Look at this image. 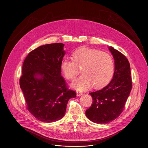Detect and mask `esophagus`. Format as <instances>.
<instances>
[{
    "label": "esophagus",
    "instance_id": "34e87169",
    "mask_svg": "<svg viewBox=\"0 0 148 148\" xmlns=\"http://www.w3.org/2000/svg\"><path fill=\"white\" fill-rule=\"evenodd\" d=\"M82 95V93L79 91H77V96H80Z\"/></svg>",
    "mask_w": 148,
    "mask_h": 148
}]
</instances>
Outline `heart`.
I'll use <instances>...</instances> for the list:
<instances>
[{
	"mask_svg": "<svg viewBox=\"0 0 148 148\" xmlns=\"http://www.w3.org/2000/svg\"><path fill=\"white\" fill-rule=\"evenodd\" d=\"M71 59L62 60L60 67L64 76L69 80L74 79L78 75V68H83V75L72 84L77 90H86L92 84L96 88L102 87L113 77L114 62L112 57L108 53L82 47L73 53Z\"/></svg>",
	"mask_w": 148,
	"mask_h": 148,
	"instance_id": "obj_1",
	"label": "heart"
}]
</instances>
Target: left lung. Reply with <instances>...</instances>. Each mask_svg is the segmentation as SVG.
Instances as JSON below:
<instances>
[{"label": "left lung", "mask_w": 148, "mask_h": 148, "mask_svg": "<svg viewBox=\"0 0 148 148\" xmlns=\"http://www.w3.org/2000/svg\"><path fill=\"white\" fill-rule=\"evenodd\" d=\"M113 55L115 64L113 78L104 88L90 93L93 101L86 111L87 117L94 123H107L121 114L132 89L131 68L125 55L109 47Z\"/></svg>", "instance_id": "8db88e82"}]
</instances>
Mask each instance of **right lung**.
<instances>
[{"instance_id": "1", "label": "right lung", "mask_w": 148, "mask_h": 148, "mask_svg": "<svg viewBox=\"0 0 148 148\" xmlns=\"http://www.w3.org/2000/svg\"><path fill=\"white\" fill-rule=\"evenodd\" d=\"M64 46L61 43L40 46L31 51L23 63L20 86L27 109L43 122L61 119L69 100L77 96L61 75ZM39 75L40 78L37 77Z\"/></svg>"}]
</instances>
